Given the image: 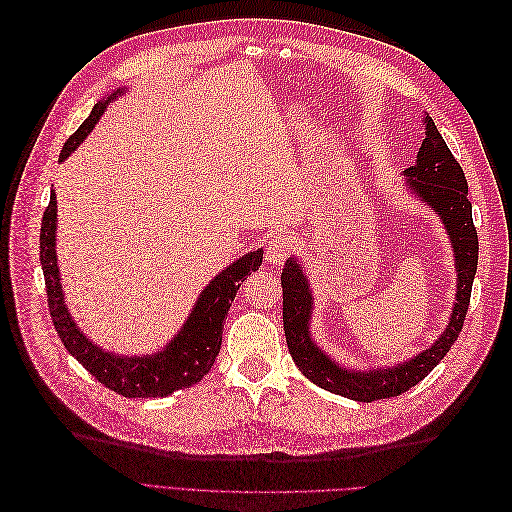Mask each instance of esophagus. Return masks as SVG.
I'll return each instance as SVG.
<instances>
[{
	"label": "esophagus",
	"mask_w": 512,
	"mask_h": 512,
	"mask_svg": "<svg viewBox=\"0 0 512 512\" xmlns=\"http://www.w3.org/2000/svg\"><path fill=\"white\" fill-rule=\"evenodd\" d=\"M292 250H294V239L290 235H286V232H277V235L267 245L265 260L273 267H280L292 254Z\"/></svg>",
	"instance_id": "esophagus-1"
}]
</instances>
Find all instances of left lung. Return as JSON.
<instances>
[{
    "mask_svg": "<svg viewBox=\"0 0 512 512\" xmlns=\"http://www.w3.org/2000/svg\"><path fill=\"white\" fill-rule=\"evenodd\" d=\"M423 126V145L416 153L414 166L404 170V177L408 179V190L438 213V218L442 220L448 232V239H451L457 269V292L453 314L436 342L421 354L412 356L410 361L397 363L386 369L369 367V371H361L342 367L339 361H333L331 356L314 342L312 333H309L314 299L303 267L299 265L297 258H290L286 260L282 271L284 333L294 365L301 369V374L305 378L318 384L320 389L354 401H376L386 397H397L412 389V386H416L444 359V354L457 342L463 320H466L468 314L472 282L478 262V235L472 222L468 181L429 115L423 117Z\"/></svg>",
    "mask_w": 512,
    "mask_h": 512,
    "instance_id": "8db88e82",
    "label": "left lung"
}]
</instances>
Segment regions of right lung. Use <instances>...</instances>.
Masks as SVG:
<instances>
[{
    "label": "right lung",
    "mask_w": 512,
    "mask_h": 512,
    "mask_svg": "<svg viewBox=\"0 0 512 512\" xmlns=\"http://www.w3.org/2000/svg\"><path fill=\"white\" fill-rule=\"evenodd\" d=\"M123 91L126 89H117L115 94L94 106L91 115L81 123V128L66 141L59 162H64L85 141L87 134L94 130L98 119L106 111L108 102L119 98ZM55 228L57 200L55 192H51V203L44 209L40 228V262L44 271L46 297H49L51 318L59 339L91 376L102 382L106 389L123 397H168L179 389H188V386L200 382L203 376L209 374L215 356L220 354L222 329L228 309L237 297L241 282H245L247 275H252L262 265V250L247 252L215 275L207 288L200 292L198 301L192 307V314L183 322L181 331L162 350L143 356H123L98 348L72 320L64 301V290H61L55 254Z\"/></svg>",
    "instance_id": "obj_1"
}]
</instances>
